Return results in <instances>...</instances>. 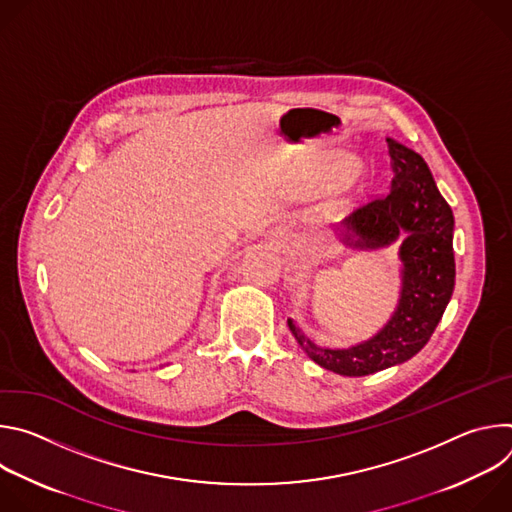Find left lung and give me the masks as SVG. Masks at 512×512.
Returning <instances> with one entry per match:
<instances>
[{"label":"left lung","instance_id":"8db88e82","mask_svg":"<svg viewBox=\"0 0 512 512\" xmlns=\"http://www.w3.org/2000/svg\"><path fill=\"white\" fill-rule=\"evenodd\" d=\"M389 141L393 168L391 190L360 202L342 225L354 233V247H385L403 236V289L395 316L369 342L344 350L314 346L287 322L298 342L320 367L344 375L364 377L409 360L431 338L452 298L454 214L437 190L425 160L405 145ZM350 241V235H346Z\"/></svg>","mask_w":512,"mask_h":512}]
</instances>
